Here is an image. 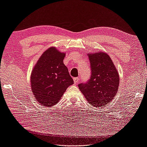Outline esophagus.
<instances>
[{
    "label": "esophagus",
    "mask_w": 147,
    "mask_h": 147,
    "mask_svg": "<svg viewBox=\"0 0 147 147\" xmlns=\"http://www.w3.org/2000/svg\"><path fill=\"white\" fill-rule=\"evenodd\" d=\"M73 80H74V83H78V82H79L80 78H73Z\"/></svg>",
    "instance_id": "obj_1"
}]
</instances>
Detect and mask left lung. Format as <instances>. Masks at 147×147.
<instances>
[{
  "instance_id": "obj_1",
  "label": "left lung",
  "mask_w": 147,
  "mask_h": 147,
  "mask_svg": "<svg viewBox=\"0 0 147 147\" xmlns=\"http://www.w3.org/2000/svg\"><path fill=\"white\" fill-rule=\"evenodd\" d=\"M91 74L89 81L78 85L81 93L90 104L102 107L116 96L120 83L117 68L107 53L99 51L88 54Z\"/></svg>"
}]
</instances>
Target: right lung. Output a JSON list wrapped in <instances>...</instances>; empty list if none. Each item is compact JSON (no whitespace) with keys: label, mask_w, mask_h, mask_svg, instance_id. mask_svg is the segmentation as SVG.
Listing matches in <instances>:
<instances>
[{"label":"right lung","mask_w":147,"mask_h":147,"mask_svg":"<svg viewBox=\"0 0 147 147\" xmlns=\"http://www.w3.org/2000/svg\"><path fill=\"white\" fill-rule=\"evenodd\" d=\"M65 53L56 47L44 51L30 75V87L36 100L47 107H53L74 82L63 60Z\"/></svg>","instance_id":"add662e5"}]
</instances>
